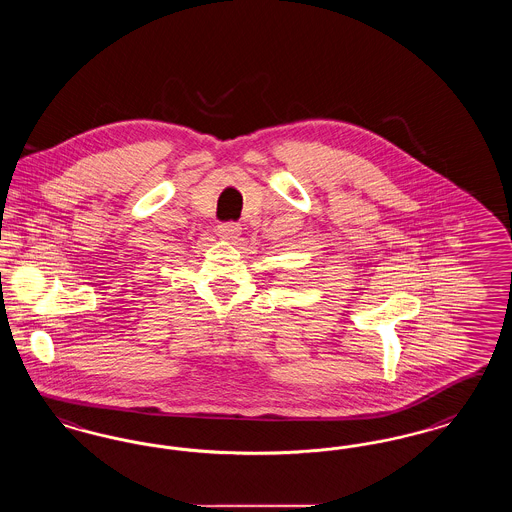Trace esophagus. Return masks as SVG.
I'll list each match as a JSON object with an SVG mask.
<instances>
[{
    "label": "esophagus",
    "instance_id": "esophagus-1",
    "mask_svg": "<svg viewBox=\"0 0 512 512\" xmlns=\"http://www.w3.org/2000/svg\"><path fill=\"white\" fill-rule=\"evenodd\" d=\"M240 232H242V226L238 225V223H234V221L221 223V225L217 226V234H219L221 238H225V240H234V238H238V236H240Z\"/></svg>",
    "mask_w": 512,
    "mask_h": 512
}]
</instances>
